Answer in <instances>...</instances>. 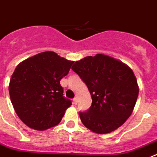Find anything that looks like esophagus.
Wrapping results in <instances>:
<instances>
[{"label":"esophagus","instance_id":"esophagus-1","mask_svg":"<svg viewBox=\"0 0 157 157\" xmlns=\"http://www.w3.org/2000/svg\"><path fill=\"white\" fill-rule=\"evenodd\" d=\"M73 104L77 105V102H78V99H77V97H75L74 99H73Z\"/></svg>","mask_w":157,"mask_h":157}]
</instances>
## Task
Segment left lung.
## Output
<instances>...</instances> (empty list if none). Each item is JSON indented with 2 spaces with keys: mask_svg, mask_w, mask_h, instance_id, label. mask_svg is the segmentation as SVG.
Instances as JSON below:
<instances>
[{
  "mask_svg": "<svg viewBox=\"0 0 157 157\" xmlns=\"http://www.w3.org/2000/svg\"><path fill=\"white\" fill-rule=\"evenodd\" d=\"M72 69L86 84L92 103L80 112L84 126L99 134L114 131L133 111L139 88L133 70L115 58L97 54L77 61Z\"/></svg>",
  "mask_w": 157,
  "mask_h": 157,
  "instance_id": "1",
  "label": "left lung"
}]
</instances>
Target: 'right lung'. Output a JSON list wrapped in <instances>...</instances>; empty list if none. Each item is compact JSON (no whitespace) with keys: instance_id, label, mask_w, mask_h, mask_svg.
I'll use <instances>...</instances> for the list:
<instances>
[{"instance_id":"1","label":"right lung","mask_w":157,"mask_h":157,"mask_svg":"<svg viewBox=\"0 0 157 157\" xmlns=\"http://www.w3.org/2000/svg\"><path fill=\"white\" fill-rule=\"evenodd\" d=\"M73 62L46 51L16 66L9 82V95L16 114L28 127L45 130L62 121L72 103L63 96L60 80Z\"/></svg>"}]
</instances>
